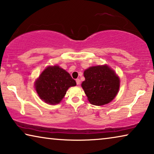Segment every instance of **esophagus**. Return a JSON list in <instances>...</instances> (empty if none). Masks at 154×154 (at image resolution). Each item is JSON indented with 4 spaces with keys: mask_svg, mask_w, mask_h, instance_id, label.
Listing matches in <instances>:
<instances>
[{
    "mask_svg": "<svg viewBox=\"0 0 154 154\" xmlns=\"http://www.w3.org/2000/svg\"><path fill=\"white\" fill-rule=\"evenodd\" d=\"M75 82H76V84H77L78 85H79L80 83V79H76V80H75Z\"/></svg>",
    "mask_w": 154,
    "mask_h": 154,
    "instance_id": "34e87169",
    "label": "esophagus"
}]
</instances>
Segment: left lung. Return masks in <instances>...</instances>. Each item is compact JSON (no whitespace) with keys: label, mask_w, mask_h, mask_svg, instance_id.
Segmentation results:
<instances>
[{"label":"left lung","mask_w":154,"mask_h":154,"mask_svg":"<svg viewBox=\"0 0 154 154\" xmlns=\"http://www.w3.org/2000/svg\"><path fill=\"white\" fill-rule=\"evenodd\" d=\"M84 76L85 80L81 86L92 105H105L116 96L120 87V79L109 66L90 67L84 72Z\"/></svg>","instance_id":"1"}]
</instances>
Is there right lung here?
Masks as SVG:
<instances>
[{"label": "right lung", "mask_w": 154, "mask_h": 154, "mask_svg": "<svg viewBox=\"0 0 154 154\" xmlns=\"http://www.w3.org/2000/svg\"><path fill=\"white\" fill-rule=\"evenodd\" d=\"M76 85L75 80L58 65L47 67L35 82V88L41 99L50 105L58 104L70 87Z\"/></svg>", "instance_id": "add662e5"}]
</instances>
